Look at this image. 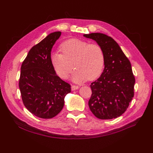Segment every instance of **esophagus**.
Listing matches in <instances>:
<instances>
[{"label":"esophagus","instance_id":"esophagus-1","mask_svg":"<svg viewBox=\"0 0 153 153\" xmlns=\"http://www.w3.org/2000/svg\"><path fill=\"white\" fill-rule=\"evenodd\" d=\"M79 88V87L78 85H72V86H71V89L72 90V91H75V90H76V89H78Z\"/></svg>","mask_w":153,"mask_h":153}]
</instances>
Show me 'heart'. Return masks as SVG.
Wrapping results in <instances>:
<instances>
[{
    "mask_svg": "<svg viewBox=\"0 0 153 153\" xmlns=\"http://www.w3.org/2000/svg\"><path fill=\"white\" fill-rule=\"evenodd\" d=\"M61 53L51 55V61L57 74L63 79H68L74 69L73 81L82 82L94 81L102 72L105 57L104 51L97 44H89L77 39L64 42L60 47Z\"/></svg>",
    "mask_w": 153,
    "mask_h": 153,
    "instance_id": "heart-1",
    "label": "heart"
}]
</instances>
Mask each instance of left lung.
Here are the masks:
<instances>
[{"label": "left lung", "mask_w": 153, "mask_h": 153, "mask_svg": "<svg viewBox=\"0 0 153 153\" xmlns=\"http://www.w3.org/2000/svg\"><path fill=\"white\" fill-rule=\"evenodd\" d=\"M84 36L96 41L102 48L105 57L102 74L90 85V110L101 119L119 117L127 110L134 97L135 78L131 62L111 37L102 33H91Z\"/></svg>", "instance_id": "obj_1"}]
</instances>
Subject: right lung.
Here are the masks:
<instances>
[{
	"label": "right lung",
	"instance_id": "1",
	"mask_svg": "<svg viewBox=\"0 0 153 153\" xmlns=\"http://www.w3.org/2000/svg\"><path fill=\"white\" fill-rule=\"evenodd\" d=\"M61 32L51 33L30 49L23 61L19 89L25 107L34 116L51 119L61 111L71 85L59 77L51 61V50Z\"/></svg>",
	"mask_w": 153,
	"mask_h": 153
}]
</instances>
